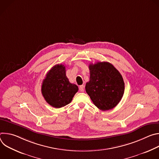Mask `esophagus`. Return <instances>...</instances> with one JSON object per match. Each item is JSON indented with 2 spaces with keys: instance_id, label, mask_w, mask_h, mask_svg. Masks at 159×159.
<instances>
[{
  "instance_id": "esophagus-1",
  "label": "esophagus",
  "mask_w": 159,
  "mask_h": 159,
  "mask_svg": "<svg viewBox=\"0 0 159 159\" xmlns=\"http://www.w3.org/2000/svg\"><path fill=\"white\" fill-rule=\"evenodd\" d=\"M79 90H80V92H84V85H80V87H79Z\"/></svg>"
}]
</instances>
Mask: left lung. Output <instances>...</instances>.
<instances>
[{"instance_id":"left-lung-1","label":"left lung","mask_w":159,"mask_h":159,"mask_svg":"<svg viewBox=\"0 0 159 159\" xmlns=\"http://www.w3.org/2000/svg\"><path fill=\"white\" fill-rule=\"evenodd\" d=\"M89 68L90 80L85 85L86 93L99 109L114 108L124 94L125 83L121 74L107 61L90 64Z\"/></svg>"}]
</instances>
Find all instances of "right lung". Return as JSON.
Instances as JSON below:
<instances>
[{
	"label": "right lung",
	"instance_id": "1",
	"mask_svg": "<svg viewBox=\"0 0 159 159\" xmlns=\"http://www.w3.org/2000/svg\"><path fill=\"white\" fill-rule=\"evenodd\" d=\"M79 88L71 84L66 76L65 66L58 64L47 73L41 85V93L50 106L62 107L70 103Z\"/></svg>",
	"mask_w": 159,
	"mask_h": 159
}]
</instances>
